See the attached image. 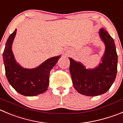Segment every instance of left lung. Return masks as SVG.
Listing matches in <instances>:
<instances>
[{
	"label": "left lung",
	"mask_w": 123,
	"mask_h": 123,
	"mask_svg": "<svg viewBox=\"0 0 123 123\" xmlns=\"http://www.w3.org/2000/svg\"><path fill=\"white\" fill-rule=\"evenodd\" d=\"M99 33L105 45L104 55L99 66L86 69L81 63L69 57V70L74 88L85 96H96L105 93L117 76L118 55L113 39L104 29H100Z\"/></svg>",
	"instance_id": "1"
}]
</instances>
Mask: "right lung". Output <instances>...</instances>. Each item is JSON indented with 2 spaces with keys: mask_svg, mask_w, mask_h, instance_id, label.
I'll return each instance as SVG.
<instances>
[{
  "mask_svg": "<svg viewBox=\"0 0 123 123\" xmlns=\"http://www.w3.org/2000/svg\"><path fill=\"white\" fill-rule=\"evenodd\" d=\"M16 34L15 29L8 38L3 53L6 78L11 86L21 94L37 96L47 90L51 70L61 57H51L36 68H23L16 62L12 49Z\"/></svg>",
  "mask_w": 123,
  "mask_h": 123,
  "instance_id": "add662e5",
  "label": "right lung"
}]
</instances>
